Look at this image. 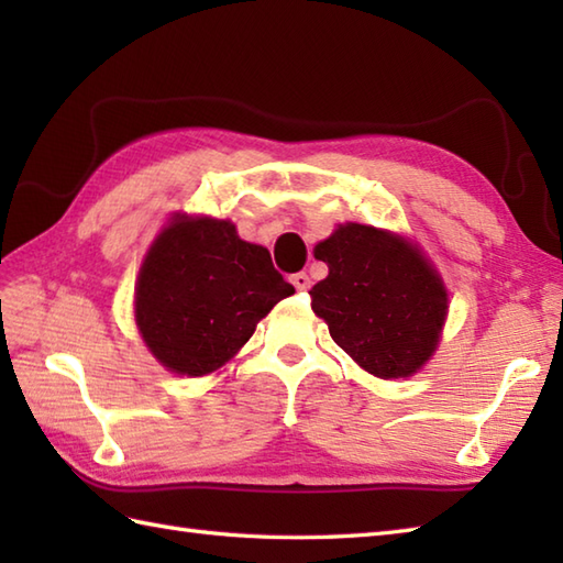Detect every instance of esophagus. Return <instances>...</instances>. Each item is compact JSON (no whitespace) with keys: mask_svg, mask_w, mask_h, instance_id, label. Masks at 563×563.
Here are the masks:
<instances>
[{"mask_svg":"<svg viewBox=\"0 0 563 563\" xmlns=\"http://www.w3.org/2000/svg\"><path fill=\"white\" fill-rule=\"evenodd\" d=\"M290 283L295 285L297 292H307L309 288H312V280H309L307 273H295V275H290Z\"/></svg>","mask_w":563,"mask_h":563,"instance_id":"esophagus-1","label":"esophagus"}]
</instances>
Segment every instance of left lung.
<instances>
[{
	"label": "left lung",
	"instance_id": "left-lung-1",
	"mask_svg": "<svg viewBox=\"0 0 563 563\" xmlns=\"http://www.w3.org/2000/svg\"><path fill=\"white\" fill-rule=\"evenodd\" d=\"M314 256L329 275L309 297L331 339L369 375H413L433 355L448 314V292L421 251L351 222L319 242Z\"/></svg>",
	"mask_w": 563,
	"mask_h": 563
}]
</instances>
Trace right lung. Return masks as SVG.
Instances as JSON below:
<instances>
[{
    "label": "right lung",
    "mask_w": 563,
    "mask_h": 563,
    "mask_svg": "<svg viewBox=\"0 0 563 563\" xmlns=\"http://www.w3.org/2000/svg\"><path fill=\"white\" fill-rule=\"evenodd\" d=\"M292 292L268 249L242 242L232 222L176 218L142 263L135 319L162 365L198 377L230 361Z\"/></svg>",
    "instance_id": "obj_1"
}]
</instances>
